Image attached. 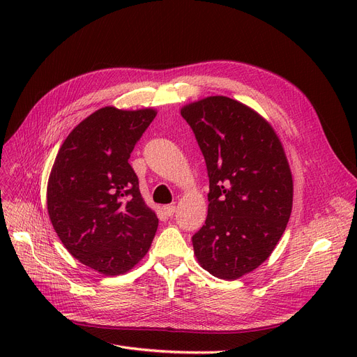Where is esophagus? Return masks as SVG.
Instances as JSON below:
<instances>
[{
    "label": "esophagus",
    "instance_id": "34e87169",
    "mask_svg": "<svg viewBox=\"0 0 357 357\" xmlns=\"http://www.w3.org/2000/svg\"><path fill=\"white\" fill-rule=\"evenodd\" d=\"M175 210H176L175 205H165V207H163V211L167 217H172L175 214Z\"/></svg>",
    "mask_w": 357,
    "mask_h": 357
}]
</instances>
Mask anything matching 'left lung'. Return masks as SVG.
<instances>
[{"label":"left lung","mask_w":357,"mask_h":357,"mask_svg":"<svg viewBox=\"0 0 357 357\" xmlns=\"http://www.w3.org/2000/svg\"><path fill=\"white\" fill-rule=\"evenodd\" d=\"M210 178L208 215L192 236L199 265L234 280L260 266L282 237L294 183L282 143L250 107L215 96L182 107Z\"/></svg>","instance_id":"left-lung-1"}]
</instances>
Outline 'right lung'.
I'll list each match as a JSON object with an SVG mask.
<instances>
[{
  "instance_id": "right-lung-1",
  "label": "right lung",
  "mask_w": 357,
  "mask_h": 357,
  "mask_svg": "<svg viewBox=\"0 0 357 357\" xmlns=\"http://www.w3.org/2000/svg\"><path fill=\"white\" fill-rule=\"evenodd\" d=\"M156 114L153 108L97 109L70 131L52 167V226L75 259L105 276L133 269L158 230L128 163Z\"/></svg>"
}]
</instances>
